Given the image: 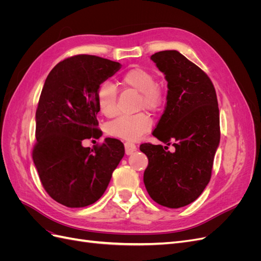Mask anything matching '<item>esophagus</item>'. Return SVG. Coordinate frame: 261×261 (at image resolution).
<instances>
[{"label":"esophagus","instance_id":"esophagus-1","mask_svg":"<svg viewBox=\"0 0 261 261\" xmlns=\"http://www.w3.org/2000/svg\"><path fill=\"white\" fill-rule=\"evenodd\" d=\"M124 147H125V152H126V154H132L134 151H135L136 150V145L135 144H133V143H125L124 144Z\"/></svg>","mask_w":261,"mask_h":261}]
</instances>
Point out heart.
<instances>
[{"instance_id": "1", "label": "heart", "mask_w": 261, "mask_h": 261, "mask_svg": "<svg viewBox=\"0 0 261 261\" xmlns=\"http://www.w3.org/2000/svg\"><path fill=\"white\" fill-rule=\"evenodd\" d=\"M120 82L126 88L139 92L137 109L156 112L162 109L165 94L162 87L155 83L154 75L143 67H133L122 74ZM97 105L101 114L113 117L117 114V90L111 83H102L96 92ZM152 127V118L146 112L122 115L109 123V135L125 140H138Z\"/></svg>"}]
</instances>
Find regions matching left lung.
I'll return each mask as SVG.
<instances>
[{
  "label": "left lung",
  "instance_id": "left-lung-1",
  "mask_svg": "<svg viewBox=\"0 0 261 261\" xmlns=\"http://www.w3.org/2000/svg\"><path fill=\"white\" fill-rule=\"evenodd\" d=\"M168 82L167 106L152 135L169 145L143 144L148 158L144 183L161 206L176 209L195 201L208 185L220 144L217 93L208 75L175 50L151 55Z\"/></svg>",
  "mask_w": 261,
  "mask_h": 261
}]
</instances>
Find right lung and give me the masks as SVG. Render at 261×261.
<instances>
[{
	"instance_id": "add662e5",
	"label": "right lung",
	"mask_w": 261,
	"mask_h": 261,
	"mask_svg": "<svg viewBox=\"0 0 261 261\" xmlns=\"http://www.w3.org/2000/svg\"><path fill=\"white\" fill-rule=\"evenodd\" d=\"M121 64L80 54L55 65L46 77L36 112L34 163L43 188L55 201L82 208L103 195L124 156L115 138L93 149L84 139L99 138L96 92Z\"/></svg>"
}]
</instances>
